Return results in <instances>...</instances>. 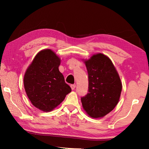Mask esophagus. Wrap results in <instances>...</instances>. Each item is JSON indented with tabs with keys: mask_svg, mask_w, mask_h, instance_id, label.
<instances>
[{
	"mask_svg": "<svg viewBox=\"0 0 149 149\" xmlns=\"http://www.w3.org/2000/svg\"><path fill=\"white\" fill-rule=\"evenodd\" d=\"M75 86H76V85H75V84H71V85H70V87H71L72 90H74L75 89Z\"/></svg>",
	"mask_w": 149,
	"mask_h": 149,
	"instance_id": "esophagus-1",
	"label": "esophagus"
}]
</instances>
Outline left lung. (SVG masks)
<instances>
[{"label": "left lung", "instance_id": "8db88e82", "mask_svg": "<svg viewBox=\"0 0 149 149\" xmlns=\"http://www.w3.org/2000/svg\"><path fill=\"white\" fill-rule=\"evenodd\" d=\"M89 87L85 97L81 98L84 110L91 118H100L115 108L118 103L122 84L118 72L108 57L97 53L84 59Z\"/></svg>", "mask_w": 149, "mask_h": 149}]
</instances>
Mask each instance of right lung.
I'll return each mask as SVG.
<instances>
[{
    "label": "right lung",
    "instance_id": "obj_1",
    "mask_svg": "<svg viewBox=\"0 0 149 149\" xmlns=\"http://www.w3.org/2000/svg\"><path fill=\"white\" fill-rule=\"evenodd\" d=\"M61 59L51 49L41 50L24 76L25 91L33 105L43 112L54 109L71 92L59 70Z\"/></svg>",
    "mask_w": 149,
    "mask_h": 149
}]
</instances>
